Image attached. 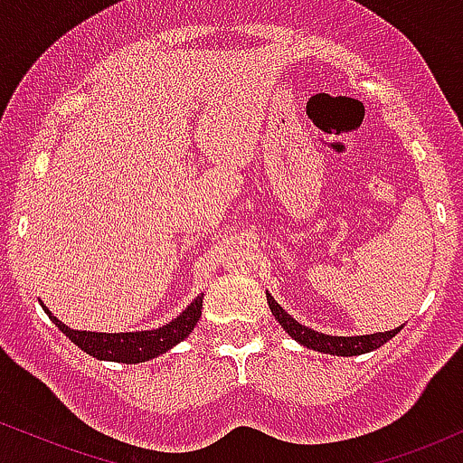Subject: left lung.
Wrapping results in <instances>:
<instances>
[{
    "label": "left lung",
    "instance_id": "8db88e82",
    "mask_svg": "<svg viewBox=\"0 0 463 463\" xmlns=\"http://www.w3.org/2000/svg\"><path fill=\"white\" fill-rule=\"evenodd\" d=\"M267 301L269 308L275 315V319L279 321L284 330L293 336L295 341H299L301 345L310 347V350L317 352H326V354H336V356H356V354H365V352L376 350L383 344H387L389 339L398 335L402 330V326L396 330L389 332H378V335H365V336H330V335H321V332H315L306 326L298 324L288 313H284L282 306L275 301L271 295L267 293Z\"/></svg>",
    "mask_w": 463,
    "mask_h": 463
}]
</instances>
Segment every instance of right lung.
<instances>
[{
  "mask_svg": "<svg viewBox=\"0 0 463 463\" xmlns=\"http://www.w3.org/2000/svg\"><path fill=\"white\" fill-rule=\"evenodd\" d=\"M45 308V306H43ZM201 308H203V295H199L188 308L184 310L175 321L165 324L164 328L144 330V332H118V335H107V332H78L67 328L63 321L45 308L50 319L59 326L63 335L70 336L74 344L85 350L87 354L100 358V361H116V363H144L150 358L164 354L170 347L184 341L185 336L194 330L196 321L201 319Z\"/></svg>",
  "mask_w": 463,
  "mask_h": 463,
  "instance_id": "right-lung-1",
  "label": "right lung"
}]
</instances>
